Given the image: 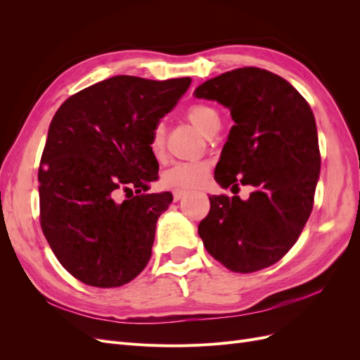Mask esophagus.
<instances>
[{"instance_id": "34e87169", "label": "esophagus", "mask_w": 360, "mask_h": 360, "mask_svg": "<svg viewBox=\"0 0 360 360\" xmlns=\"http://www.w3.org/2000/svg\"><path fill=\"white\" fill-rule=\"evenodd\" d=\"M183 195H186V191H181V189H177L172 192V197H174V201H179Z\"/></svg>"}]
</instances>
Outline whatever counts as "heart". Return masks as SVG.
Masks as SVG:
<instances>
[{
	"instance_id": "heart-1",
	"label": "heart",
	"mask_w": 360,
	"mask_h": 360,
	"mask_svg": "<svg viewBox=\"0 0 360 360\" xmlns=\"http://www.w3.org/2000/svg\"><path fill=\"white\" fill-rule=\"evenodd\" d=\"M188 120L197 126L205 136H212L217 127H219V115L209 105L195 103L188 112ZM167 144V127L165 123L159 122L151 134L150 150L156 159H162L165 155ZM210 174V162L209 160H188L177 162L171 165L168 169L162 172L160 183L162 186L168 189H192L198 188L207 180Z\"/></svg>"
}]
</instances>
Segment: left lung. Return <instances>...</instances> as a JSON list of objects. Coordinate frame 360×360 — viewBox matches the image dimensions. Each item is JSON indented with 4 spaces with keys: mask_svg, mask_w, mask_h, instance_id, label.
I'll return each mask as SVG.
<instances>
[{
    "mask_svg": "<svg viewBox=\"0 0 360 360\" xmlns=\"http://www.w3.org/2000/svg\"><path fill=\"white\" fill-rule=\"evenodd\" d=\"M193 94L226 106L236 123L214 180L255 188L246 201L212 195L198 234L228 270L266 269L297 242L312 212L321 158L311 106L288 81L258 68L225 72Z\"/></svg>",
    "mask_w": 360,
    "mask_h": 360,
    "instance_id": "8db88e82",
    "label": "left lung"
}]
</instances>
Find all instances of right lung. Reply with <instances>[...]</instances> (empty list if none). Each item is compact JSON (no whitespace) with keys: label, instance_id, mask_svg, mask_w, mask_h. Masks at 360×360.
<instances>
[{"label":"right lung","instance_id":"right-lung-1","mask_svg":"<svg viewBox=\"0 0 360 360\" xmlns=\"http://www.w3.org/2000/svg\"><path fill=\"white\" fill-rule=\"evenodd\" d=\"M191 82L118 75L70 96L53 115L39 167L40 225L84 284L124 285L147 266L158 217L172 201L169 192L147 193L159 177L150 139Z\"/></svg>","mask_w":360,"mask_h":360}]
</instances>
